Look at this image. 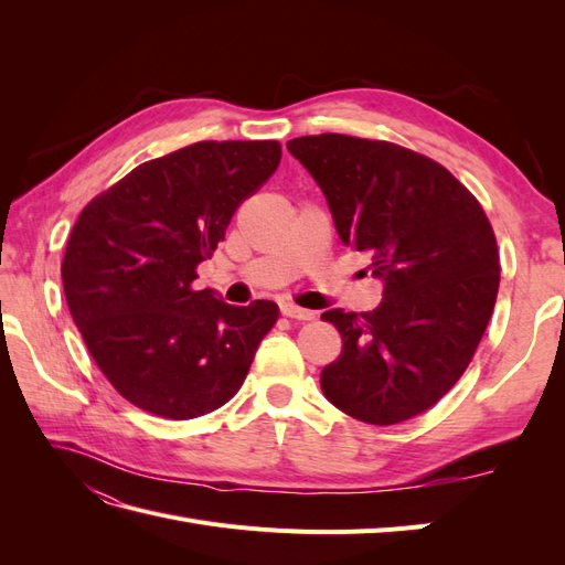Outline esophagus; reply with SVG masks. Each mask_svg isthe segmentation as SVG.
Returning a JSON list of instances; mask_svg holds the SVG:
<instances>
[{"instance_id": "obj_1", "label": "esophagus", "mask_w": 565, "mask_h": 565, "mask_svg": "<svg viewBox=\"0 0 565 565\" xmlns=\"http://www.w3.org/2000/svg\"><path fill=\"white\" fill-rule=\"evenodd\" d=\"M280 313L292 318V320H311L316 313L313 311H306V309H299V306L295 303H280Z\"/></svg>"}]
</instances>
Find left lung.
I'll return each mask as SVG.
<instances>
[{
	"label": "left lung",
	"instance_id": "8db88e82",
	"mask_svg": "<svg viewBox=\"0 0 565 565\" xmlns=\"http://www.w3.org/2000/svg\"><path fill=\"white\" fill-rule=\"evenodd\" d=\"M287 150L384 285L372 313H322L344 341L320 372L324 398L377 426L415 417L455 386L488 328L500 287L490 221L446 167L396 143L320 134Z\"/></svg>",
	"mask_w": 565,
	"mask_h": 565
}]
</instances>
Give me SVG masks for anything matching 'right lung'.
I'll list each match as a JSON object with an SVG mask.
<instances>
[{
	"label": "right lung",
	"instance_id": "right-lung-1",
	"mask_svg": "<svg viewBox=\"0 0 565 565\" xmlns=\"http://www.w3.org/2000/svg\"><path fill=\"white\" fill-rule=\"evenodd\" d=\"M278 141H200L143 162L82 210L61 276L106 380L164 419H193L243 386L278 303L195 289L198 264L280 164Z\"/></svg>",
	"mask_w": 565,
	"mask_h": 565
}]
</instances>
